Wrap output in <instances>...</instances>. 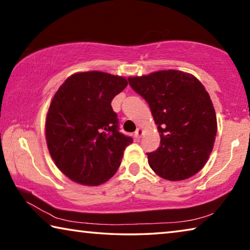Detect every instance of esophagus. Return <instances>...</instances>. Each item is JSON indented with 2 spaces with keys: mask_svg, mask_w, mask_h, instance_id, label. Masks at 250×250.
Listing matches in <instances>:
<instances>
[{
  "mask_svg": "<svg viewBox=\"0 0 250 250\" xmlns=\"http://www.w3.org/2000/svg\"><path fill=\"white\" fill-rule=\"evenodd\" d=\"M142 134H143V129L142 128H138L137 131H135V132H134V137L137 138V139H140L142 137Z\"/></svg>",
  "mask_w": 250,
  "mask_h": 250,
  "instance_id": "obj_1",
  "label": "esophagus"
}]
</instances>
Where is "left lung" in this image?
<instances>
[{"label":"left lung","mask_w":250,"mask_h":250,"mask_svg":"<svg viewBox=\"0 0 250 250\" xmlns=\"http://www.w3.org/2000/svg\"><path fill=\"white\" fill-rule=\"evenodd\" d=\"M128 80L149 104L158 125L160 146L146 153L152 170L168 181L195 175L208 160L217 132L216 113L204 86L193 75L174 69Z\"/></svg>","instance_id":"obj_1"}]
</instances>
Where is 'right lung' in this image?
<instances>
[{"label":"right lung","instance_id":"1","mask_svg":"<svg viewBox=\"0 0 250 250\" xmlns=\"http://www.w3.org/2000/svg\"><path fill=\"white\" fill-rule=\"evenodd\" d=\"M128 84L103 71L76 73L58 88L45 133L56 167L76 183L97 186L116 174L132 138L119 132L111 101Z\"/></svg>","mask_w":250,"mask_h":250}]
</instances>
